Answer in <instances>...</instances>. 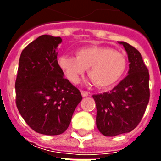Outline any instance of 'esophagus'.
<instances>
[{
  "mask_svg": "<svg viewBox=\"0 0 161 161\" xmlns=\"http://www.w3.org/2000/svg\"><path fill=\"white\" fill-rule=\"evenodd\" d=\"M80 93H81V96L85 97H88L90 95V92L88 91H85V90H80Z\"/></svg>",
  "mask_w": 161,
  "mask_h": 161,
  "instance_id": "esophagus-1",
  "label": "esophagus"
}]
</instances>
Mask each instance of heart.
I'll use <instances>...</instances> for the list:
<instances>
[{"label": "heart", "mask_w": 161, "mask_h": 161, "mask_svg": "<svg viewBox=\"0 0 161 161\" xmlns=\"http://www.w3.org/2000/svg\"><path fill=\"white\" fill-rule=\"evenodd\" d=\"M59 67L67 79L79 82L88 69V74L97 88H109L116 83L126 70L125 55L108 47L91 46L80 48L76 57L63 55L58 59Z\"/></svg>", "instance_id": "heart-1"}]
</instances>
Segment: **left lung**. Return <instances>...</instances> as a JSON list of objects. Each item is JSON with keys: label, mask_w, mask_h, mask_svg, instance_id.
Returning a JSON list of instances; mask_svg holds the SVG:
<instances>
[{"label": "left lung", "mask_w": 161, "mask_h": 161, "mask_svg": "<svg viewBox=\"0 0 161 161\" xmlns=\"http://www.w3.org/2000/svg\"><path fill=\"white\" fill-rule=\"evenodd\" d=\"M128 75L109 92L93 95L97 107V127L105 136L130 133L139 125L150 99L149 71L140 52L125 42Z\"/></svg>", "instance_id": "8db88e82"}]
</instances>
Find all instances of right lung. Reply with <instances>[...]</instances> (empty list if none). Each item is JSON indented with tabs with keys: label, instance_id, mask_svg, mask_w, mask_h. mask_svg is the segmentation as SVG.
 I'll return each instance as SVG.
<instances>
[{
	"label": "right lung",
	"instance_id": "add662e5",
	"mask_svg": "<svg viewBox=\"0 0 161 161\" xmlns=\"http://www.w3.org/2000/svg\"><path fill=\"white\" fill-rule=\"evenodd\" d=\"M60 36L43 35L25 47L15 82L16 105L35 132L58 135L67 130L82 97L64 77L56 48Z\"/></svg>",
	"mask_w": 161,
	"mask_h": 161
}]
</instances>
